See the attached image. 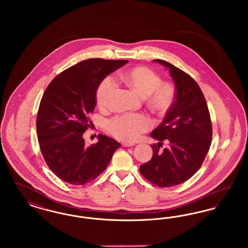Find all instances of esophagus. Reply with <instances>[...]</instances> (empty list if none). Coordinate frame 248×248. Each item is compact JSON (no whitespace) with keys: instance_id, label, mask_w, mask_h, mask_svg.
Here are the masks:
<instances>
[{"instance_id":"obj_1","label":"esophagus","mask_w":248,"mask_h":248,"mask_svg":"<svg viewBox=\"0 0 248 248\" xmlns=\"http://www.w3.org/2000/svg\"><path fill=\"white\" fill-rule=\"evenodd\" d=\"M122 145H123L124 147H132V146H134L135 144H134V143H131V142H124Z\"/></svg>"}]
</instances>
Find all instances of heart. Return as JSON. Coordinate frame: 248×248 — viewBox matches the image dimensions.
<instances>
[{
	"label": "heart",
	"instance_id": "obj_1",
	"mask_svg": "<svg viewBox=\"0 0 248 248\" xmlns=\"http://www.w3.org/2000/svg\"><path fill=\"white\" fill-rule=\"evenodd\" d=\"M121 79L135 91L147 96L151 108L165 112L172 105L175 90L168 83H162L161 77L150 68L136 67L121 74ZM117 89V83L113 76L108 75L99 83L95 98L100 108L108 106ZM151 125L150 120L143 114H124L109 120L107 129L116 139L124 141H134L140 135L146 132Z\"/></svg>",
	"mask_w": 248,
	"mask_h": 248
}]
</instances>
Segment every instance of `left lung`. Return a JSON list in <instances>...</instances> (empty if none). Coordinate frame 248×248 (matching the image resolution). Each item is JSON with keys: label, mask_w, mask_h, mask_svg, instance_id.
I'll return each mask as SVG.
<instances>
[{"label": "left lung", "mask_w": 248, "mask_h": 248, "mask_svg": "<svg viewBox=\"0 0 248 248\" xmlns=\"http://www.w3.org/2000/svg\"><path fill=\"white\" fill-rule=\"evenodd\" d=\"M169 70L176 85L175 101L164 121L152 132L158 140L151 145L154 154L150 162L140 165L142 176L162 188L177 186L192 177L209 151L212 124L204 95L197 83L176 66L154 59ZM166 141L169 147L159 148Z\"/></svg>", "instance_id": "8db88e82"}]
</instances>
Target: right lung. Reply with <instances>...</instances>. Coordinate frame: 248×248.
I'll list each match as a JSON object with an SVG mask.
<instances>
[{
	"instance_id": "add662e5",
	"label": "right lung",
	"mask_w": 248,
	"mask_h": 248,
	"mask_svg": "<svg viewBox=\"0 0 248 248\" xmlns=\"http://www.w3.org/2000/svg\"><path fill=\"white\" fill-rule=\"evenodd\" d=\"M128 60L90 59L62 71L49 83L42 97L36 128L48 167L61 180L84 185L98 177L121 147L115 140L98 135V141L85 146L83 133L96 105L99 83Z\"/></svg>"
}]
</instances>
